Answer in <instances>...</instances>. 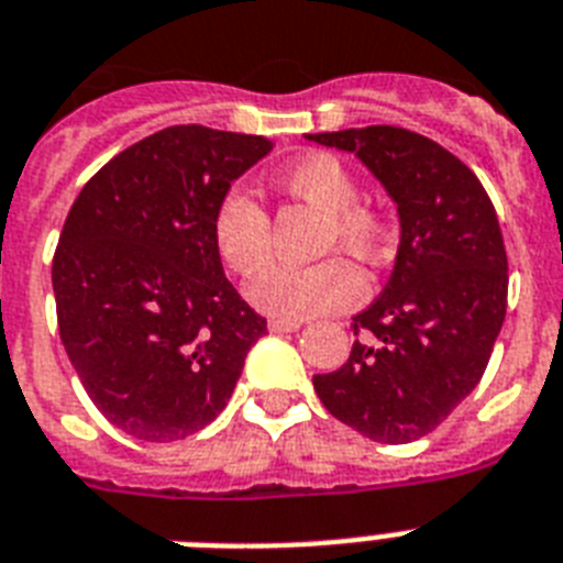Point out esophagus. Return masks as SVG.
Instances as JSON below:
<instances>
[{
  "instance_id": "34e87169",
  "label": "esophagus",
  "mask_w": 563,
  "mask_h": 563,
  "mask_svg": "<svg viewBox=\"0 0 563 563\" xmlns=\"http://www.w3.org/2000/svg\"><path fill=\"white\" fill-rule=\"evenodd\" d=\"M267 328H271V333H292L299 331L301 322H296V319H271Z\"/></svg>"
}]
</instances>
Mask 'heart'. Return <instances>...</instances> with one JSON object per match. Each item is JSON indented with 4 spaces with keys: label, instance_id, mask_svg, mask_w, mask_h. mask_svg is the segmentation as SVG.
Instances as JSON below:
<instances>
[{
    "label": "heart",
    "instance_id": "1",
    "mask_svg": "<svg viewBox=\"0 0 563 563\" xmlns=\"http://www.w3.org/2000/svg\"><path fill=\"white\" fill-rule=\"evenodd\" d=\"M282 192L319 209L324 218L319 250H345L362 264H379L391 250V221L374 203L356 201L360 184L339 157L313 152L276 175ZM212 244L221 262L235 276L253 278L271 262V218L247 192L232 189L212 216ZM362 278L345 258H324L310 267H273L250 290V299L264 313L278 319L333 313L354 305Z\"/></svg>",
    "mask_w": 563,
    "mask_h": 563
}]
</instances>
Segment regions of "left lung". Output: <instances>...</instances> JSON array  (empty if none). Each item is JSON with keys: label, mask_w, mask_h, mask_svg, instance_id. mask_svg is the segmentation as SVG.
I'll list each match as a JSON object with an SVG mask.
<instances>
[{"label": "left lung", "mask_w": 563, "mask_h": 563, "mask_svg": "<svg viewBox=\"0 0 563 563\" xmlns=\"http://www.w3.org/2000/svg\"><path fill=\"white\" fill-rule=\"evenodd\" d=\"M351 152L397 203L385 290L354 316L360 339L313 388L336 420L376 443H411L475 391L504 328L509 264L489 195L440 143L397 125L308 134Z\"/></svg>", "instance_id": "obj_1"}]
</instances>
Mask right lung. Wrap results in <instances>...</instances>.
Returning a JSON list of instances; mask_svg holds the SVG:
<instances>
[{"instance_id": "right-lung-1", "label": "right lung", "mask_w": 563, "mask_h": 563, "mask_svg": "<svg viewBox=\"0 0 563 563\" xmlns=\"http://www.w3.org/2000/svg\"><path fill=\"white\" fill-rule=\"evenodd\" d=\"M273 143L169 125L77 195L54 253L59 339L100 415L146 443L184 440L230 402L267 333L227 282L212 216Z\"/></svg>"}]
</instances>
